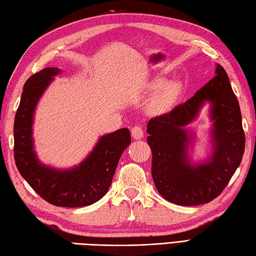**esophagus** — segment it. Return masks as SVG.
<instances>
[{"label":"esophagus","instance_id":"34e87169","mask_svg":"<svg viewBox=\"0 0 256 256\" xmlns=\"http://www.w3.org/2000/svg\"><path fill=\"white\" fill-rule=\"evenodd\" d=\"M131 134H132L134 140H140L144 136L143 130H142V128L138 126V125H135V126H133L131 128Z\"/></svg>","mask_w":256,"mask_h":256}]
</instances>
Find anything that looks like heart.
<instances>
[{"mask_svg":"<svg viewBox=\"0 0 256 256\" xmlns=\"http://www.w3.org/2000/svg\"><path fill=\"white\" fill-rule=\"evenodd\" d=\"M182 91V84L177 79H172L164 82V79H154L146 88V94L152 96L148 104V112L150 114H164L170 111L178 99Z\"/></svg>","mask_w":256,"mask_h":256,"instance_id":"heart-1","label":"heart"}]
</instances>
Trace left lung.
Returning <instances> with one entry per match:
<instances>
[{"label":"left lung","instance_id":"1","mask_svg":"<svg viewBox=\"0 0 256 256\" xmlns=\"http://www.w3.org/2000/svg\"><path fill=\"white\" fill-rule=\"evenodd\" d=\"M206 102L212 121V153L206 161L192 164L188 148L195 134L186 125ZM146 132L153 153L152 176L162 197L179 206H198L218 197L241 164L246 148L240 106L224 67L216 64V77L189 100L150 118Z\"/></svg>","mask_w":256,"mask_h":256}]
</instances>
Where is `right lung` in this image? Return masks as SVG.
<instances>
[{"mask_svg": "<svg viewBox=\"0 0 256 256\" xmlns=\"http://www.w3.org/2000/svg\"><path fill=\"white\" fill-rule=\"evenodd\" d=\"M62 70L48 67L27 79L14 121V158L20 174L30 186L57 206L77 208L96 202L111 186L118 162L131 143L128 128L103 135L79 165L58 170L38 160L34 148L32 123L42 96Z\"/></svg>", "mask_w": 256, "mask_h": 256, "instance_id": "obj_1", "label": "right lung"}]
</instances>
